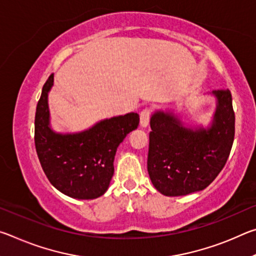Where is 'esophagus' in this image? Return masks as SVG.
Returning <instances> with one entry per match:
<instances>
[{
  "label": "esophagus",
  "mask_w": 256,
  "mask_h": 256,
  "mask_svg": "<svg viewBox=\"0 0 256 256\" xmlns=\"http://www.w3.org/2000/svg\"><path fill=\"white\" fill-rule=\"evenodd\" d=\"M149 120H150V110H144L140 114V126L146 128L149 125Z\"/></svg>",
  "instance_id": "1"
}]
</instances>
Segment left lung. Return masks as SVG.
Masks as SVG:
<instances>
[{
    "mask_svg": "<svg viewBox=\"0 0 256 256\" xmlns=\"http://www.w3.org/2000/svg\"><path fill=\"white\" fill-rule=\"evenodd\" d=\"M216 108L208 125L186 112L157 110L150 118L148 172L157 190L182 196L209 186L224 166L235 136V112L229 90L212 92Z\"/></svg>",
    "mask_w": 256,
    "mask_h": 256,
    "instance_id": "8db88e82",
    "label": "left lung"
}]
</instances>
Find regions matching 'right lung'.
<instances>
[{"label": "right lung", "instance_id": "obj_1", "mask_svg": "<svg viewBox=\"0 0 256 256\" xmlns=\"http://www.w3.org/2000/svg\"><path fill=\"white\" fill-rule=\"evenodd\" d=\"M54 74L42 86L34 118V144L40 164L50 184L60 193L92 200L102 196L114 175L118 146L138 128V115L105 118L79 132H56L50 124L48 94Z\"/></svg>", "mask_w": 256, "mask_h": 256}]
</instances>
